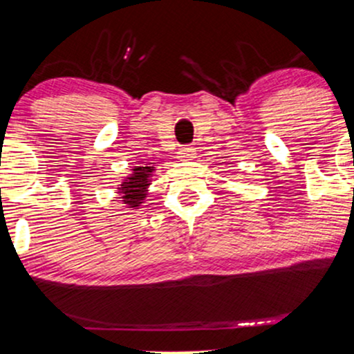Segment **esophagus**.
I'll return each mask as SVG.
<instances>
[{"instance_id": "34e87169", "label": "esophagus", "mask_w": 354, "mask_h": 354, "mask_svg": "<svg viewBox=\"0 0 354 354\" xmlns=\"http://www.w3.org/2000/svg\"><path fill=\"white\" fill-rule=\"evenodd\" d=\"M195 157V149L190 146H184L180 147V151H178V159L180 160H192Z\"/></svg>"}]
</instances>
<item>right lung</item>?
Returning <instances> with one entry per match:
<instances>
[{"mask_svg":"<svg viewBox=\"0 0 354 354\" xmlns=\"http://www.w3.org/2000/svg\"><path fill=\"white\" fill-rule=\"evenodd\" d=\"M154 170L156 167L152 162L146 165H134L129 176L124 177V180L118 187V194L121 195L120 202H123L126 207L133 208V210L141 207L144 203L142 200L147 197V189L151 185V177Z\"/></svg>","mask_w":354,"mask_h":354,"instance_id":"1","label":"right lung"}]
</instances>
